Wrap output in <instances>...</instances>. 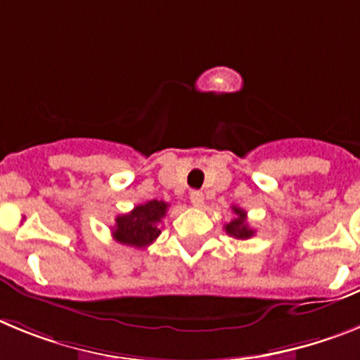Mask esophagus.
<instances>
[{
  "label": "esophagus",
  "mask_w": 360,
  "mask_h": 360,
  "mask_svg": "<svg viewBox=\"0 0 360 360\" xmlns=\"http://www.w3.org/2000/svg\"><path fill=\"white\" fill-rule=\"evenodd\" d=\"M190 202H192L193 206H202V202H205V195H202V192H199V190H192L190 192Z\"/></svg>",
  "instance_id": "esophagus-1"
}]
</instances>
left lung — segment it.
I'll return each instance as SVG.
<instances>
[{
  "mask_svg": "<svg viewBox=\"0 0 360 360\" xmlns=\"http://www.w3.org/2000/svg\"><path fill=\"white\" fill-rule=\"evenodd\" d=\"M232 210L236 214V217L228 224H224L226 233L236 237V239H250V237L254 236V230L246 223V212L243 208H239V206H232Z\"/></svg>",
  "mask_w": 360,
  "mask_h": 360,
  "instance_id": "1",
  "label": "left lung"
}]
</instances>
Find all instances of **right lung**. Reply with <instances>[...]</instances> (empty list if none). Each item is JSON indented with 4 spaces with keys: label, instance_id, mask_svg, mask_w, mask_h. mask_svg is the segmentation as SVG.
Listing matches in <instances>:
<instances>
[{
    "label": "right lung",
    "instance_id": "obj_1",
    "mask_svg": "<svg viewBox=\"0 0 360 360\" xmlns=\"http://www.w3.org/2000/svg\"><path fill=\"white\" fill-rule=\"evenodd\" d=\"M167 210L168 202L158 201V199L136 206L130 214L115 217L112 236L115 240H120L121 245L145 248V246L152 245L161 233L159 223L167 215Z\"/></svg>",
    "mask_w": 360,
    "mask_h": 360
}]
</instances>
